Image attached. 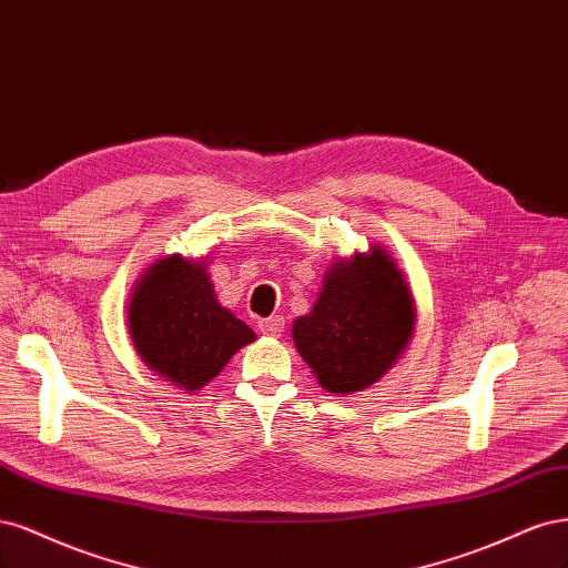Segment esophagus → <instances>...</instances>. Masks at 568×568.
Here are the masks:
<instances>
[{
    "instance_id": "esophagus-1",
    "label": "esophagus",
    "mask_w": 568,
    "mask_h": 568,
    "mask_svg": "<svg viewBox=\"0 0 568 568\" xmlns=\"http://www.w3.org/2000/svg\"><path fill=\"white\" fill-rule=\"evenodd\" d=\"M260 331L266 337H281L285 331V318L283 316H268L264 321H260Z\"/></svg>"
}]
</instances>
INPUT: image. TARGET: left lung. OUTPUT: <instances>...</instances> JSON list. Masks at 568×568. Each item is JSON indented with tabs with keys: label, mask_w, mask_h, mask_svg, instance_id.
<instances>
[{
	"label": "left lung",
	"mask_w": 568,
	"mask_h": 568,
	"mask_svg": "<svg viewBox=\"0 0 568 568\" xmlns=\"http://www.w3.org/2000/svg\"><path fill=\"white\" fill-rule=\"evenodd\" d=\"M415 304L400 271L384 250L337 262L316 306L292 325L297 352L321 387L349 394L368 387L406 349Z\"/></svg>",
	"instance_id": "1"
}]
</instances>
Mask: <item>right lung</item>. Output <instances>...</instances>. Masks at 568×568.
Returning <instances> with one entry per match:
<instances>
[{"instance_id":"obj_1","label":"right lung","mask_w":568,"mask_h":568,"mask_svg":"<svg viewBox=\"0 0 568 568\" xmlns=\"http://www.w3.org/2000/svg\"><path fill=\"white\" fill-rule=\"evenodd\" d=\"M126 323L143 363L186 392L216 377L254 339L252 327L219 306L205 264L179 254L145 271Z\"/></svg>"}]
</instances>
